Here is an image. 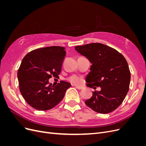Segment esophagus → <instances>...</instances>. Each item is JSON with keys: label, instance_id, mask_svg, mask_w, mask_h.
<instances>
[{"label": "esophagus", "instance_id": "esophagus-1", "mask_svg": "<svg viewBox=\"0 0 146 146\" xmlns=\"http://www.w3.org/2000/svg\"><path fill=\"white\" fill-rule=\"evenodd\" d=\"M76 89L78 90H82V88H81V87H79V86H76Z\"/></svg>", "mask_w": 146, "mask_h": 146}]
</instances>
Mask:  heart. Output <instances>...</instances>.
Wrapping results in <instances>:
<instances>
[{
	"label": "heart",
	"instance_id": "b5f03b06",
	"mask_svg": "<svg viewBox=\"0 0 146 146\" xmlns=\"http://www.w3.org/2000/svg\"><path fill=\"white\" fill-rule=\"evenodd\" d=\"M70 81L76 85H81L83 83V78L80 77L74 76L70 78Z\"/></svg>",
	"mask_w": 146,
	"mask_h": 146
}]
</instances>
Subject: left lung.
<instances>
[{
	"mask_svg": "<svg viewBox=\"0 0 146 146\" xmlns=\"http://www.w3.org/2000/svg\"><path fill=\"white\" fill-rule=\"evenodd\" d=\"M75 49L92 64L86 76V86L100 87L92 92L85 103L94 111L106 114L113 111L123 100L129 90L130 72L123 56L113 48L101 43L76 46Z\"/></svg>",
	"mask_w": 146,
	"mask_h": 146,
	"instance_id": "left-lung-1",
	"label": "left lung"
}]
</instances>
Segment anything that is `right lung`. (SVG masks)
Instances as JSON below:
<instances>
[{"label": "right lung", "mask_w": 146, "mask_h": 146, "mask_svg": "<svg viewBox=\"0 0 146 146\" xmlns=\"http://www.w3.org/2000/svg\"><path fill=\"white\" fill-rule=\"evenodd\" d=\"M65 48L51 46L29 52L22 61L17 71L21 93L35 109L45 111L54 108L62 100L70 84L60 82L52 86L48 79L58 76L65 56Z\"/></svg>", "instance_id": "1"}]
</instances>
